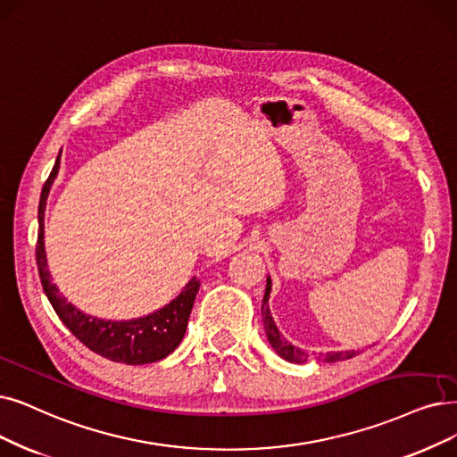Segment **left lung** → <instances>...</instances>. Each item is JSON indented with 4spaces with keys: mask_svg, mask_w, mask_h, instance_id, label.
Listing matches in <instances>:
<instances>
[{
    "mask_svg": "<svg viewBox=\"0 0 457 457\" xmlns=\"http://www.w3.org/2000/svg\"><path fill=\"white\" fill-rule=\"evenodd\" d=\"M270 292H271V279L270 276L266 278V292H264V300H262V320H264V330H266V336H268V341L271 345V349L276 351L283 360L290 361V363H305L309 360V356L305 351L298 349V346H295L292 343H288L283 334L278 330L276 322H273V317H271V312H270ZM358 351H332V353H319V354H313V358L317 361H328V363H334V361H341V360H349L353 356H356Z\"/></svg>",
    "mask_w": 457,
    "mask_h": 457,
    "instance_id": "1",
    "label": "left lung"
}]
</instances>
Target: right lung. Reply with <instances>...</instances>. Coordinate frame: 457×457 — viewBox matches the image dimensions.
Returning a JSON list of instances; mask_svg holds the SVG:
<instances>
[{
	"label": "right lung",
	"mask_w": 457,
	"mask_h": 457,
	"mask_svg": "<svg viewBox=\"0 0 457 457\" xmlns=\"http://www.w3.org/2000/svg\"><path fill=\"white\" fill-rule=\"evenodd\" d=\"M60 155L43 186L37 215L39 234L35 257H37L39 278L48 302L52 303L54 312H56L62 322L72 332V336H77L89 351L108 360L127 363V366H142V363H152L167 358L170 353H174L176 346L186 336L195 296L200 288V281L196 278H191V281L181 288L179 295L165 307L157 309V312L150 315L129 320H106L87 315L67 302L60 288L52 283L45 251V208L50 187L60 170Z\"/></svg>",
	"instance_id": "right-lung-1"
}]
</instances>
